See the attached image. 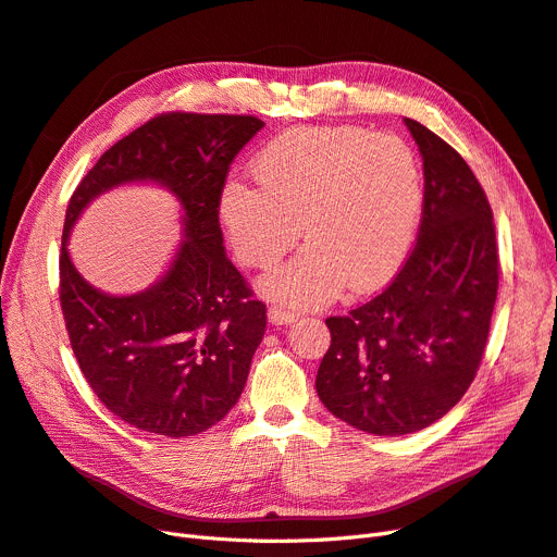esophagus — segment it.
Returning <instances> with one entry per match:
<instances>
[{
	"mask_svg": "<svg viewBox=\"0 0 557 557\" xmlns=\"http://www.w3.org/2000/svg\"><path fill=\"white\" fill-rule=\"evenodd\" d=\"M269 321L273 325H292L298 321V313L296 311H288V309H282V307H271L269 309Z\"/></svg>",
	"mask_w": 557,
	"mask_h": 557,
	"instance_id": "obj_1",
	"label": "esophagus"
}]
</instances>
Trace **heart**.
Here are the masks:
<instances>
[{"label":"heart","instance_id":"heart-1","mask_svg":"<svg viewBox=\"0 0 557 557\" xmlns=\"http://www.w3.org/2000/svg\"><path fill=\"white\" fill-rule=\"evenodd\" d=\"M259 182L223 186L219 213L236 257L273 265L302 236L307 246L259 280L292 307H321L344 292L389 282L412 250L423 180L414 150L394 134L294 127L252 159Z\"/></svg>","mask_w":557,"mask_h":557}]
</instances>
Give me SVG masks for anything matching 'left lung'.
Segmentation results:
<instances>
[{"label": "left lung", "mask_w": 557, "mask_h": 557, "mask_svg": "<svg viewBox=\"0 0 557 557\" xmlns=\"http://www.w3.org/2000/svg\"><path fill=\"white\" fill-rule=\"evenodd\" d=\"M405 125L423 157L417 246L380 296L325 321L332 344L317 375L330 412L377 437L423 430L467 394L498 292L485 190L446 140L417 120Z\"/></svg>", "instance_id": "left-lung-1"}]
</instances>
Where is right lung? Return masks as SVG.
<instances>
[{"label": "right lung", "instance_id": "right-lung-1", "mask_svg": "<svg viewBox=\"0 0 557 557\" xmlns=\"http://www.w3.org/2000/svg\"><path fill=\"white\" fill-rule=\"evenodd\" d=\"M261 127L255 115L161 113L109 148L72 193L59 259L70 346L95 396L138 430L200 434L244 392L265 305L225 255L219 200L230 163ZM145 181L181 202L183 244L152 287L111 297L74 269L69 232L102 191Z\"/></svg>", "mask_w": 557, "mask_h": 557}]
</instances>
